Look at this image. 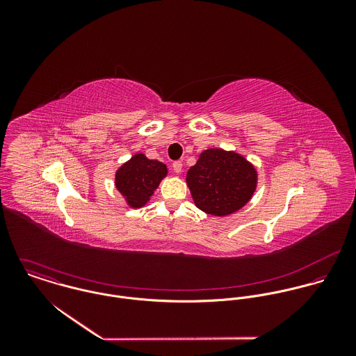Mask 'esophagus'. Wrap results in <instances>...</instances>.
<instances>
[{
	"mask_svg": "<svg viewBox=\"0 0 356 356\" xmlns=\"http://www.w3.org/2000/svg\"><path fill=\"white\" fill-rule=\"evenodd\" d=\"M172 170H174V172L179 174V172L182 171V161H179V160L174 161V163H172Z\"/></svg>",
	"mask_w": 356,
	"mask_h": 356,
	"instance_id": "esophagus-1",
	"label": "esophagus"
}]
</instances>
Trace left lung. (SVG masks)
Instances as JSON below:
<instances>
[{"instance_id": "left-lung-1", "label": "left lung", "mask_w": 356, "mask_h": 356, "mask_svg": "<svg viewBox=\"0 0 356 356\" xmlns=\"http://www.w3.org/2000/svg\"><path fill=\"white\" fill-rule=\"evenodd\" d=\"M186 184L199 209L226 216L241 209L254 196L257 172L243 154L205 149L186 174Z\"/></svg>"}]
</instances>
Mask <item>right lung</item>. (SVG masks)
Returning a JSON list of instances; mask_svg holds the SVG:
<instances>
[{
	"label": "right lung",
	"instance_id": "1",
	"mask_svg": "<svg viewBox=\"0 0 356 356\" xmlns=\"http://www.w3.org/2000/svg\"><path fill=\"white\" fill-rule=\"evenodd\" d=\"M168 170L159 160H151L144 153H136L123 163L115 174V186L131 208H141L151 200Z\"/></svg>",
	"mask_w": 356,
	"mask_h": 356
}]
</instances>
